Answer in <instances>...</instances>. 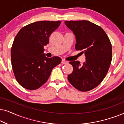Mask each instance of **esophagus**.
Returning a JSON list of instances; mask_svg holds the SVG:
<instances>
[{
	"mask_svg": "<svg viewBox=\"0 0 124 124\" xmlns=\"http://www.w3.org/2000/svg\"><path fill=\"white\" fill-rule=\"evenodd\" d=\"M62 64H67L68 63V62H67V61L65 60H63V59H62Z\"/></svg>",
	"mask_w": 124,
	"mask_h": 124,
	"instance_id": "esophagus-1",
	"label": "esophagus"
}]
</instances>
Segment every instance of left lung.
Returning <instances> with one entry per match:
<instances>
[{
    "label": "left lung",
    "mask_w": 124,
    "mask_h": 124,
    "mask_svg": "<svg viewBox=\"0 0 124 124\" xmlns=\"http://www.w3.org/2000/svg\"><path fill=\"white\" fill-rule=\"evenodd\" d=\"M73 31L77 43L76 50L82 51L86 62H69L73 70L68 76L71 85L81 91H88L98 86L107 75L112 61V45L101 26L86 20L66 21Z\"/></svg>",
    "instance_id": "left-lung-1"
}]
</instances>
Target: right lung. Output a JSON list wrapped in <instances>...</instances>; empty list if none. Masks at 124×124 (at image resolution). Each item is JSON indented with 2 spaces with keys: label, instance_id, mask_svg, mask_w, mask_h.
<instances>
[{
  "label": "right lung",
  "instance_id": "1",
  "mask_svg": "<svg viewBox=\"0 0 124 124\" xmlns=\"http://www.w3.org/2000/svg\"><path fill=\"white\" fill-rule=\"evenodd\" d=\"M61 21H40L23 27L17 34L11 48V62L15 78L26 89L36 90L48 80L52 69L62 59L46 57L44 46Z\"/></svg>",
  "mask_w": 124,
  "mask_h": 124
}]
</instances>
